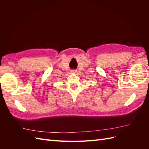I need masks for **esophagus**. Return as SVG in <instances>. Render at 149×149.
<instances>
[{
  "label": "esophagus",
  "mask_w": 149,
  "mask_h": 149,
  "mask_svg": "<svg viewBox=\"0 0 149 149\" xmlns=\"http://www.w3.org/2000/svg\"><path fill=\"white\" fill-rule=\"evenodd\" d=\"M71 72H72V73H75L76 71H75V70H72V71H71Z\"/></svg>",
  "instance_id": "esophagus-1"
}]
</instances>
